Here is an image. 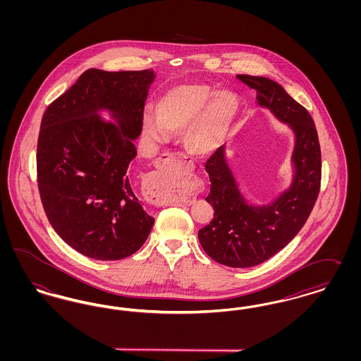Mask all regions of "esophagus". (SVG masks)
I'll list each match as a JSON object with an SVG mask.
<instances>
[{
	"instance_id": "esophagus-1",
	"label": "esophagus",
	"mask_w": 361,
	"mask_h": 361,
	"mask_svg": "<svg viewBox=\"0 0 361 361\" xmlns=\"http://www.w3.org/2000/svg\"><path fill=\"white\" fill-rule=\"evenodd\" d=\"M173 161H176L174 153H168L159 157L155 162V171L150 173L147 177V185L152 190V203L164 206V204H172V203H181V204H192L196 199V193L199 185L193 184V187L184 189L181 195L174 196L169 193L168 185L171 184V177H168V168L173 165Z\"/></svg>"
}]
</instances>
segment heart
<instances>
[{
    "label": "heart",
    "instance_id": "1",
    "mask_svg": "<svg viewBox=\"0 0 361 361\" xmlns=\"http://www.w3.org/2000/svg\"><path fill=\"white\" fill-rule=\"evenodd\" d=\"M238 111L228 92H214L209 86H174L157 103V114L147 112L143 131L154 142H166L171 133L184 131V145L190 154L203 157L218 149Z\"/></svg>",
    "mask_w": 361,
    "mask_h": 361
}]
</instances>
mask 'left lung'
Returning <instances> with one entry per match:
<instances>
[{"mask_svg":"<svg viewBox=\"0 0 361 361\" xmlns=\"http://www.w3.org/2000/svg\"><path fill=\"white\" fill-rule=\"evenodd\" d=\"M257 90L259 105L279 121L288 123L296 143L292 155L295 177L291 187L269 206H249L219 147L206 162L211 188L206 197L214 219L199 230V240L212 259L233 268L255 267L275 256L309 219L321 188V146L309 111L275 81L247 74L237 75Z\"/></svg>","mask_w":361,"mask_h":361,"instance_id":"1","label":"left lung"}]
</instances>
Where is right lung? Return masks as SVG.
Returning a JSON list of instances; mask_svg holds the SVG:
<instances>
[{
	"label": "right lung",
	"instance_id": "1",
	"mask_svg": "<svg viewBox=\"0 0 361 361\" xmlns=\"http://www.w3.org/2000/svg\"><path fill=\"white\" fill-rule=\"evenodd\" d=\"M153 80L150 70H86L42 118L36 153L40 200L56 234L86 257H128L154 224L127 174ZM100 109L111 110L120 126L102 121Z\"/></svg>",
	"mask_w": 361,
	"mask_h": 361
}]
</instances>
